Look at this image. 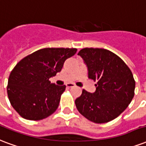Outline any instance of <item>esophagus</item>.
I'll list each match as a JSON object with an SVG mask.
<instances>
[{
    "label": "esophagus",
    "mask_w": 146,
    "mask_h": 146,
    "mask_svg": "<svg viewBox=\"0 0 146 146\" xmlns=\"http://www.w3.org/2000/svg\"><path fill=\"white\" fill-rule=\"evenodd\" d=\"M66 86L68 88L74 87V84H73V83H68V84H66Z\"/></svg>",
    "instance_id": "obj_1"
}]
</instances>
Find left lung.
<instances>
[{
  "instance_id": "left-lung-1",
  "label": "left lung",
  "mask_w": 146,
  "mask_h": 146,
  "mask_svg": "<svg viewBox=\"0 0 146 146\" xmlns=\"http://www.w3.org/2000/svg\"><path fill=\"white\" fill-rule=\"evenodd\" d=\"M88 70V78L96 82V90H82L75 106L80 113L95 123L113 120L129 106L135 95L131 70L118 55L103 48H85L78 54Z\"/></svg>"
}]
</instances>
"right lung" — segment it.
Returning a JSON list of instances; mask_svg holds the SVG:
<instances>
[{"label":"right lung","instance_id":"1","mask_svg":"<svg viewBox=\"0 0 146 146\" xmlns=\"http://www.w3.org/2000/svg\"><path fill=\"white\" fill-rule=\"evenodd\" d=\"M76 48H46L35 51L17 63L9 75L7 92L10 102L22 118L38 121L56 111L66 86L49 78L61 71Z\"/></svg>","mask_w":146,"mask_h":146}]
</instances>
